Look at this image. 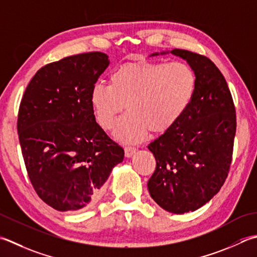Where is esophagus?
Masks as SVG:
<instances>
[{
  "mask_svg": "<svg viewBox=\"0 0 257 257\" xmlns=\"http://www.w3.org/2000/svg\"><path fill=\"white\" fill-rule=\"evenodd\" d=\"M136 153V148L135 147H133V146H125L124 147V156L127 158H129V157H132V156L134 155Z\"/></svg>",
  "mask_w": 257,
  "mask_h": 257,
  "instance_id": "1",
  "label": "esophagus"
}]
</instances>
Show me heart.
Masks as SVG:
<instances>
[{
    "mask_svg": "<svg viewBox=\"0 0 257 257\" xmlns=\"http://www.w3.org/2000/svg\"><path fill=\"white\" fill-rule=\"evenodd\" d=\"M197 79L185 62H134L120 65L109 84L95 83L90 102L98 123L105 130L114 127L123 108L128 110L114 132L122 142H139L150 130L163 134L187 111Z\"/></svg>",
    "mask_w": 257,
    "mask_h": 257,
    "instance_id": "1",
    "label": "heart"
}]
</instances>
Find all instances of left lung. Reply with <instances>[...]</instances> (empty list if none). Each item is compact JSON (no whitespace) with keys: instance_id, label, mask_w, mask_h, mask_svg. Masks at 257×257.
Segmentation results:
<instances>
[{"instance_id":"left-lung-1","label":"left lung","mask_w":257,"mask_h":257,"mask_svg":"<svg viewBox=\"0 0 257 257\" xmlns=\"http://www.w3.org/2000/svg\"><path fill=\"white\" fill-rule=\"evenodd\" d=\"M170 53L187 61L197 84L179 121L148 146L157 164L148 190L165 210L185 214L208 203L227 178L236 113L227 82L208 58L180 49Z\"/></svg>"}]
</instances>
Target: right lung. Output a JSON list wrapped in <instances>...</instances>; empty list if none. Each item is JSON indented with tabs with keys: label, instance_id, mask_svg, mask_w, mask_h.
<instances>
[{
	"label": "right lung",
	"instance_id": "1",
	"mask_svg": "<svg viewBox=\"0 0 257 257\" xmlns=\"http://www.w3.org/2000/svg\"><path fill=\"white\" fill-rule=\"evenodd\" d=\"M89 52L44 65L20 104L18 134L29 178L39 197L60 212H79L101 197L123 160L122 147L95 122L90 94L109 65Z\"/></svg>",
	"mask_w": 257,
	"mask_h": 257
}]
</instances>
